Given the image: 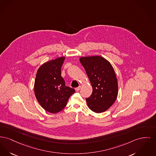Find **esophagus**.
I'll use <instances>...</instances> for the list:
<instances>
[{
  "mask_svg": "<svg viewBox=\"0 0 156 156\" xmlns=\"http://www.w3.org/2000/svg\"><path fill=\"white\" fill-rule=\"evenodd\" d=\"M81 88V86H79L78 87H77V88H75V91H79L80 90Z\"/></svg>",
  "mask_w": 156,
  "mask_h": 156,
  "instance_id": "esophagus-1",
  "label": "esophagus"
}]
</instances>
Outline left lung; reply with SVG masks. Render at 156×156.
<instances>
[{
  "instance_id": "8db88e82",
  "label": "left lung",
  "mask_w": 156,
  "mask_h": 156,
  "mask_svg": "<svg viewBox=\"0 0 156 156\" xmlns=\"http://www.w3.org/2000/svg\"><path fill=\"white\" fill-rule=\"evenodd\" d=\"M80 61L92 87L91 96L86 98L88 107L95 112H103L114 103L118 95V82L113 67L100 56H83Z\"/></svg>"
}]
</instances>
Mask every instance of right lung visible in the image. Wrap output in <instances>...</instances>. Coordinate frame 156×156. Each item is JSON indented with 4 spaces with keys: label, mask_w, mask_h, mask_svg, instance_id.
Masks as SVG:
<instances>
[{
    "label": "right lung",
    "mask_w": 156,
    "mask_h": 156,
    "mask_svg": "<svg viewBox=\"0 0 156 156\" xmlns=\"http://www.w3.org/2000/svg\"><path fill=\"white\" fill-rule=\"evenodd\" d=\"M65 57H59L42 65L37 71L34 92L41 107L51 113L63 110L69 98L75 92L65 86L61 76V66Z\"/></svg>",
    "instance_id": "1"
}]
</instances>
